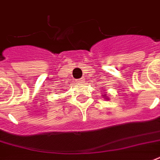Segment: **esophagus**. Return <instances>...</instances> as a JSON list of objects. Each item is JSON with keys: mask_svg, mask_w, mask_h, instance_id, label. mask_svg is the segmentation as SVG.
<instances>
[{"mask_svg": "<svg viewBox=\"0 0 160 160\" xmlns=\"http://www.w3.org/2000/svg\"><path fill=\"white\" fill-rule=\"evenodd\" d=\"M76 82H77V83H78V84H81V83H83V82H84V78H82L80 79H77Z\"/></svg>", "mask_w": 160, "mask_h": 160, "instance_id": "1", "label": "esophagus"}]
</instances>
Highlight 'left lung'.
Here are the masks:
<instances>
[{
  "label": "left lung",
  "instance_id": "1",
  "mask_svg": "<svg viewBox=\"0 0 160 160\" xmlns=\"http://www.w3.org/2000/svg\"><path fill=\"white\" fill-rule=\"evenodd\" d=\"M106 93H107L105 92V93H104V94H103L102 96H103V98H105V99H109V97H107V96H106Z\"/></svg>",
  "mask_w": 160,
  "mask_h": 160
}]
</instances>
